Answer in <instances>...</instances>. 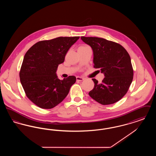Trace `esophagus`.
<instances>
[{
    "label": "esophagus",
    "mask_w": 156,
    "mask_h": 156,
    "mask_svg": "<svg viewBox=\"0 0 156 156\" xmlns=\"http://www.w3.org/2000/svg\"><path fill=\"white\" fill-rule=\"evenodd\" d=\"M76 79L77 81H83L84 80L83 78H82V77H80V76H76Z\"/></svg>",
    "instance_id": "esophagus-1"
}]
</instances>
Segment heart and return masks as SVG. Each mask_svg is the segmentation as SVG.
<instances>
[{"label": "heart", "instance_id": "obj_1", "mask_svg": "<svg viewBox=\"0 0 156 156\" xmlns=\"http://www.w3.org/2000/svg\"><path fill=\"white\" fill-rule=\"evenodd\" d=\"M85 47V46H81V47Z\"/></svg>", "mask_w": 156, "mask_h": 156}]
</instances>
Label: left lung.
<instances>
[{
	"mask_svg": "<svg viewBox=\"0 0 156 156\" xmlns=\"http://www.w3.org/2000/svg\"><path fill=\"white\" fill-rule=\"evenodd\" d=\"M81 38L93 50L94 67L100 69L105 75L101 83L92 79L95 85L89 96L104 105L119 101L127 93L133 78L129 53L121 45L105 38L83 36Z\"/></svg>",
	"mask_w": 156,
	"mask_h": 156,
	"instance_id": "8db88e82",
	"label": "left lung"
}]
</instances>
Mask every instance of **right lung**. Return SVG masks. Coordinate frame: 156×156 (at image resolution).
<instances>
[{
    "mask_svg": "<svg viewBox=\"0 0 156 156\" xmlns=\"http://www.w3.org/2000/svg\"><path fill=\"white\" fill-rule=\"evenodd\" d=\"M80 37H59L33 45L26 52L19 76L26 95L42 109H51L67 97L76 81L74 76L62 80L56 71L69 48Z\"/></svg>",
    "mask_w": 156,
    "mask_h": 156,
    "instance_id": "obj_1",
    "label": "right lung"
}]
</instances>
